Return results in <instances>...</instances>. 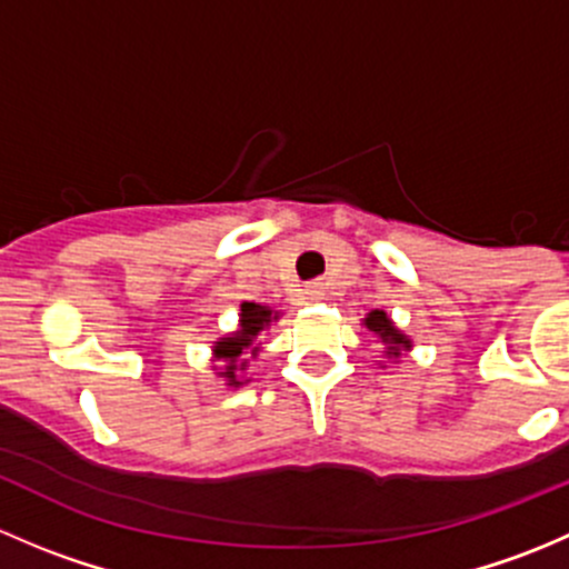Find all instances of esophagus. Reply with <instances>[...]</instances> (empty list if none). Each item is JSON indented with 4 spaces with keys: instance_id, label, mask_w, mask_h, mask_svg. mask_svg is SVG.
Instances as JSON below:
<instances>
[{
    "instance_id": "esophagus-1",
    "label": "esophagus",
    "mask_w": 569,
    "mask_h": 569,
    "mask_svg": "<svg viewBox=\"0 0 569 569\" xmlns=\"http://www.w3.org/2000/svg\"><path fill=\"white\" fill-rule=\"evenodd\" d=\"M306 295H308V300H321V295H325V286H321L319 280H313V283L306 286Z\"/></svg>"
}]
</instances>
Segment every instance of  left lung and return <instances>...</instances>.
I'll return each instance as SVG.
<instances>
[{
    "instance_id": "1",
    "label": "left lung",
    "mask_w": 569,
    "mask_h": 569,
    "mask_svg": "<svg viewBox=\"0 0 569 569\" xmlns=\"http://www.w3.org/2000/svg\"><path fill=\"white\" fill-rule=\"evenodd\" d=\"M366 327H369L371 332H377V336L382 338V343H388V355H391V358L399 355V349L410 347V341H407V338L396 330L393 321L388 319L382 311H371L369 317H366Z\"/></svg>"
}]
</instances>
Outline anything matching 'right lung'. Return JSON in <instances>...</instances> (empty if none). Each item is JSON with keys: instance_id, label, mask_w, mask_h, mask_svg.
I'll return each mask as SVG.
<instances>
[{"instance_id": "obj_1", "label": "right lung", "mask_w": 569, "mask_h": 569, "mask_svg": "<svg viewBox=\"0 0 569 569\" xmlns=\"http://www.w3.org/2000/svg\"><path fill=\"white\" fill-rule=\"evenodd\" d=\"M269 321H272V311H269V308L256 306V302H244L242 306V330L233 332V336H228V338H222V341H217L214 355L220 360H226V369H222L220 375L228 377V386H233V388L242 386V382L237 380L239 355H242L244 349L252 347V338H256L258 332L269 325ZM256 349L258 347H252V352H256ZM242 369H244V363H242Z\"/></svg>"}]
</instances>
